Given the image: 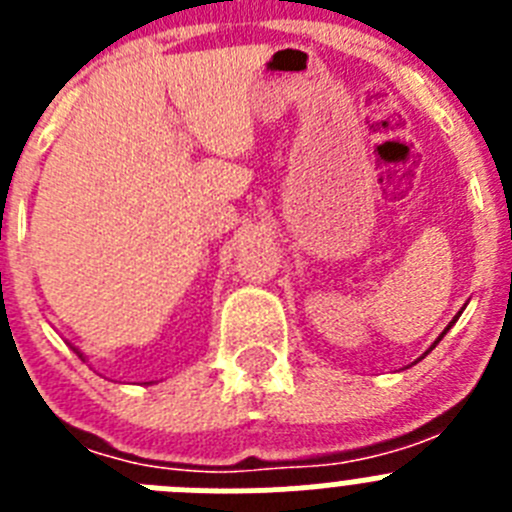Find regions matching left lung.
<instances>
[{
	"label": "left lung",
	"instance_id": "obj_1",
	"mask_svg": "<svg viewBox=\"0 0 512 512\" xmlns=\"http://www.w3.org/2000/svg\"><path fill=\"white\" fill-rule=\"evenodd\" d=\"M464 307H467V305H464ZM464 307H461V310H464ZM461 310H459V315H461ZM459 315H456V318H454V320H451V323H449V325H446V330H443L441 336H438V338H436V341H433V346H431V348H428V351H433V348H436V346H438V341H441V338H443V336H446V333H449V328H451V325H454V323H456V320H459ZM428 351H425V354H428ZM425 354H423V356H425ZM423 356H420V359H423Z\"/></svg>",
	"mask_w": 512,
	"mask_h": 512
}]
</instances>
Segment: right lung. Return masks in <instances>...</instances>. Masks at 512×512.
<instances>
[{
    "instance_id": "obj_1",
    "label": "right lung",
    "mask_w": 512,
    "mask_h": 512,
    "mask_svg": "<svg viewBox=\"0 0 512 512\" xmlns=\"http://www.w3.org/2000/svg\"><path fill=\"white\" fill-rule=\"evenodd\" d=\"M74 351H76V354H79V359H81V361H84V354H81L79 348H74Z\"/></svg>"
}]
</instances>
